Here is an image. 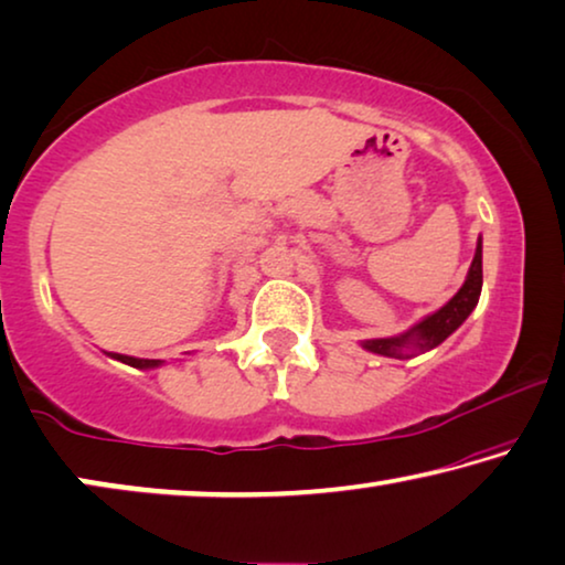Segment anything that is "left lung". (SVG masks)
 <instances>
[{
  "label": "left lung",
  "instance_id": "8db88e82",
  "mask_svg": "<svg viewBox=\"0 0 565 565\" xmlns=\"http://www.w3.org/2000/svg\"><path fill=\"white\" fill-rule=\"evenodd\" d=\"M481 296V236L477 242V252H473L469 275L461 285V290L446 302L444 308L436 313L425 316L420 323H415L411 331L399 333V337L390 339H370L362 341V347L372 354L382 356H395V359H411L423 351L436 349L438 343H444L459 326L471 316V310L477 308Z\"/></svg>",
  "mask_w": 565,
  "mask_h": 565
}]
</instances>
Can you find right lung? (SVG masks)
<instances>
[{
    "label": "right lung",
    "mask_w": 565,
    "mask_h": 565,
    "mask_svg": "<svg viewBox=\"0 0 565 565\" xmlns=\"http://www.w3.org/2000/svg\"><path fill=\"white\" fill-rule=\"evenodd\" d=\"M109 356L117 359V362L135 366V370H154V366L162 364L160 359H137V356H127V354H109Z\"/></svg>",
    "instance_id": "add662e5"
}]
</instances>
